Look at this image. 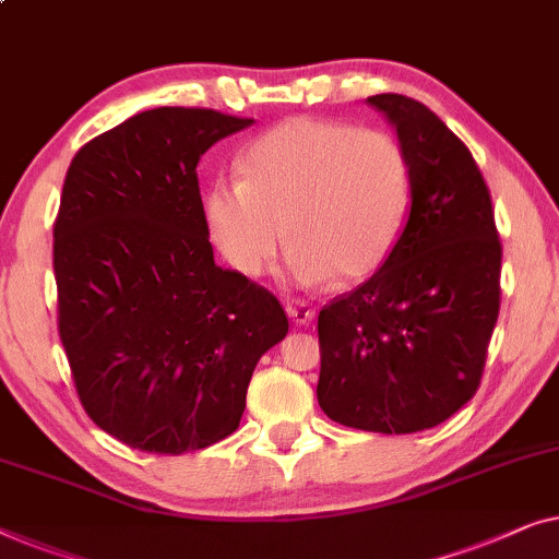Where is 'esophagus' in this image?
<instances>
[{
    "label": "esophagus",
    "instance_id": "obj_1",
    "mask_svg": "<svg viewBox=\"0 0 559 559\" xmlns=\"http://www.w3.org/2000/svg\"><path fill=\"white\" fill-rule=\"evenodd\" d=\"M286 311H288V317L294 319L298 326L311 324L313 317H317V309H311V306H306V304H288Z\"/></svg>",
    "mask_w": 559,
    "mask_h": 559
}]
</instances>
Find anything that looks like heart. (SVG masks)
I'll return each mask as SVG.
<instances>
[{
  "instance_id": "obj_1",
  "label": "heart",
  "mask_w": 559,
  "mask_h": 559,
  "mask_svg": "<svg viewBox=\"0 0 559 559\" xmlns=\"http://www.w3.org/2000/svg\"><path fill=\"white\" fill-rule=\"evenodd\" d=\"M240 177L212 179L204 223L240 276L271 271L288 238V269L304 286L352 283L390 253L411 194V162L380 129L288 119L240 154Z\"/></svg>"
}]
</instances>
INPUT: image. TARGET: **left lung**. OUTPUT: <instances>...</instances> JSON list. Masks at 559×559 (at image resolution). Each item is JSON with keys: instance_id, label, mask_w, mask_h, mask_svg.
I'll return each instance as SVG.
<instances>
[{"instance_id": "1", "label": "left lung", "mask_w": 559, "mask_h": 559, "mask_svg": "<svg viewBox=\"0 0 559 559\" xmlns=\"http://www.w3.org/2000/svg\"><path fill=\"white\" fill-rule=\"evenodd\" d=\"M411 162V210L380 271L319 311L317 397L369 433L436 428L474 397L499 319L501 242L468 146L400 93L369 96Z\"/></svg>"}]
</instances>
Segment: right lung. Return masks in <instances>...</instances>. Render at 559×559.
I'll list each match as a JSON object with an SVG mask.
<instances>
[{
    "label": "right lung",
    "instance_id": "obj_1",
    "mask_svg": "<svg viewBox=\"0 0 559 559\" xmlns=\"http://www.w3.org/2000/svg\"><path fill=\"white\" fill-rule=\"evenodd\" d=\"M250 123L162 106L70 162L52 230L60 342L88 418L139 451L230 436L258 359L288 334L271 290L215 265L204 223L200 156Z\"/></svg>",
    "mask_w": 559,
    "mask_h": 559
}]
</instances>
